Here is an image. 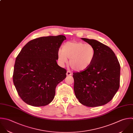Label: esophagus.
Segmentation results:
<instances>
[{
	"label": "esophagus",
	"mask_w": 133,
	"mask_h": 133,
	"mask_svg": "<svg viewBox=\"0 0 133 133\" xmlns=\"http://www.w3.org/2000/svg\"><path fill=\"white\" fill-rule=\"evenodd\" d=\"M66 75H67V76H71L72 75V74H71L70 71H67V73H66Z\"/></svg>",
	"instance_id": "34e87169"
}]
</instances>
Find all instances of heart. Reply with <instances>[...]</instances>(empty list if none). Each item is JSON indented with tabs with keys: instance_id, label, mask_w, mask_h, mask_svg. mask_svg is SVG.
Listing matches in <instances>:
<instances>
[{
	"instance_id": "b5f03b06",
	"label": "heart",
	"mask_w": 133,
	"mask_h": 133,
	"mask_svg": "<svg viewBox=\"0 0 133 133\" xmlns=\"http://www.w3.org/2000/svg\"><path fill=\"white\" fill-rule=\"evenodd\" d=\"M95 49L90 44L82 42L68 41L58 52V57L62 64L69 59V65L74 70L80 71L87 69L93 63L95 56Z\"/></svg>"
}]
</instances>
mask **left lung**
I'll return each mask as SVG.
<instances>
[{
    "mask_svg": "<svg viewBox=\"0 0 133 133\" xmlns=\"http://www.w3.org/2000/svg\"><path fill=\"white\" fill-rule=\"evenodd\" d=\"M81 39L92 45L96 53L87 69L73 74L75 94L84 106H101L109 102L119 90L120 65L109 47L94 39Z\"/></svg>",
    "mask_w": 133,
    "mask_h": 133,
    "instance_id": "obj_1",
    "label": "left lung"
}]
</instances>
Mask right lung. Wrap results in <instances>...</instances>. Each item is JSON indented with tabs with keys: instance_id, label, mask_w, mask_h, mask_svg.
Returning <instances> with one entry per match:
<instances>
[{
	"instance_id": "add662e5",
	"label": "right lung",
	"mask_w": 133,
	"mask_h": 133,
	"mask_svg": "<svg viewBox=\"0 0 133 133\" xmlns=\"http://www.w3.org/2000/svg\"><path fill=\"white\" fill-rule=\"evenodd\" d=\"M66 37H42L29 41L16 58L13 81L17 93L26 104L35 107L49 104L57 85L66 77L59 66V49Z\"/></svg>"
}]
</instances>
